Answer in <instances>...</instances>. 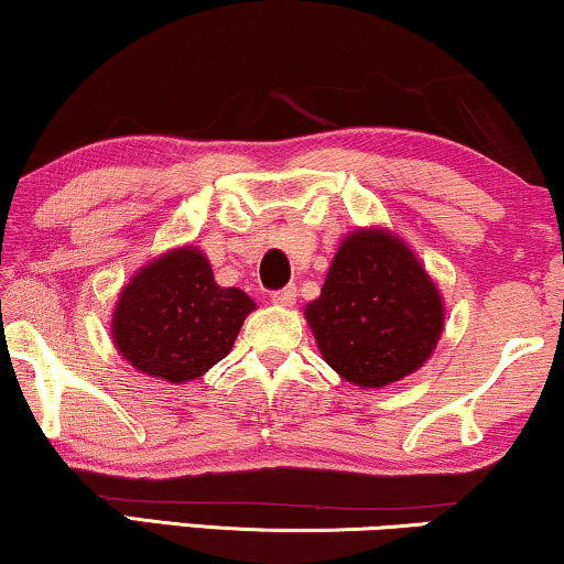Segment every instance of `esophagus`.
<instances>
[{
  "mask_svg": "<svg viewBox=\"0 0 564 564\" xmlns=\"http://www.w3.org/2000/svg\"><path fill=\"white\" fill-rule=\"evenodd\" d=\"M297 300V290L292 288H282V290H274L272 292V303H276V305H284V307H290L292 303H295Z\"/></svg>",
  "mask_w": 564,
  "mask_h": 564,
  "instance_id": "34e87169",
  "label": "esophagus"
}]
</instances>
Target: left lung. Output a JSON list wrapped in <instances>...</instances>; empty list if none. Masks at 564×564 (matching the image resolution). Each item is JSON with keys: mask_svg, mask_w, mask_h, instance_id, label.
<instances>
[{"mask_svg": "<svg viewBox=\"0 0 564 564\" xmlns=\"http://www.w3.org/2000/svg\"><path fill=\"white\" fill-rule=\"evenodd\" d=\"M323 359L359 388L411 375L431 357L444 305L400 238L354 230L330 261L321 297L305 307Z\"/></svg>", "mask_w": 564, "mask_h": 564, "instance_id": "left-lung-1", "label": "left lung"}]
</instances>
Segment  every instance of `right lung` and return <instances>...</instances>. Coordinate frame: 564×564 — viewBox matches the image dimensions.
<instances>
[{
    "mask_svg": "<svg viewBox=\"0 0 564 564\" xmlns=\"http://www.w3.org/2000/svg\"><path fill=\"white\" fill-rule=\"evenodd\" d=\"M253 300L220 288L197 249L151 261L120 292L112 318L118 351L143 375L187 382L228 357Z\"/></svg>",
    "mask_w": 564,
    "mask_h": 564,
    "instance_id": "obj_1",
    "label": "right lung"
}]
</instances>
